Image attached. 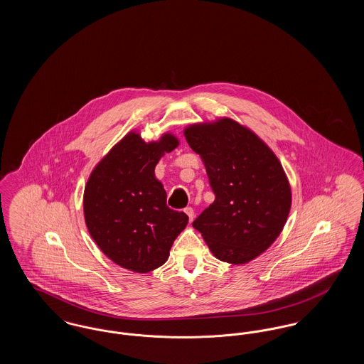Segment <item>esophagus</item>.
I'll return each mask as SVG.
<instances>
[{"label":"esophagus","instance_id":"esophagus-1","mask_svg":"<svg viewBox=\"0 0 364 364\" xmlns=\"http://www.w3.org/2000/svg\"><path fill=\"white\" fill-rule=\"evenodd\" d=\"M184 211H186V214L188 215V218H190V221L193 220V215H195V211H193V208H184Z\"/></svg>","mask_w":364,"mask_h":364}]
</instances>
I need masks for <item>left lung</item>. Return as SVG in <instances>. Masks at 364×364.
Listing matches in <instances>:
<instances>
[{"instance_id": "1", "label": "left lung", "mask_w": 364, "mask_h": 364, "mask_svg": "<svg viewBox=\"0 0 364 364\" xmlns=\"http://www.w3.org/2000/svg\"><path fill=\"white\" fill-rule=\"evenodd\" d=\"M208 173L214 202L192 223L217 259L242 264L276 242L292 192L281 162L251 129L232 119L184 129Z\"/></svg>"}]
</instances>
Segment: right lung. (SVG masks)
<instances>
[{"label": "right lung", "instance_id": "right-lung-1", "mask_svg": "<svg viewBox=\"0 0 364 364\" xmlns=\"http://www.w3.org/2000/svg\"><path fill=\"white\" fill-rule=\"evenodd\" d=\"M178 146L164 134L146 143L131 131L90 174L83 195L87 229L101 251L135 273L162 266L188 215L166 206V191L154 169L161 156Z\"/></svg>", "mask_w": 364, "mask_h": 364}]
</instances>
